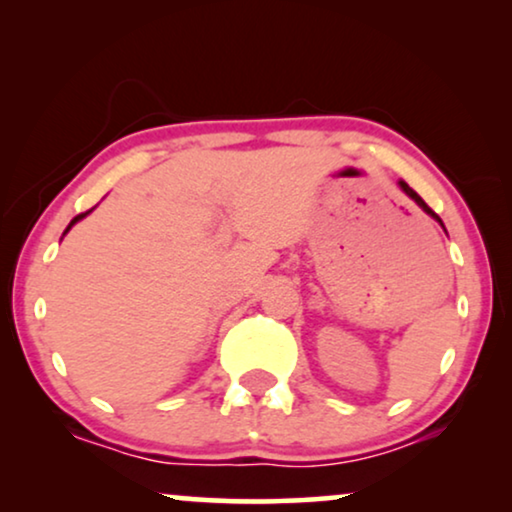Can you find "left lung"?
Here are the masks:
<instances>
[{
	"instance_id": "obj_1",
	"label": "left lung",
	"mask_w": 512,
	"mask_h": 512,
	"mask_svg": "<svg viewBox=\"0 0 512 512\" xmlns=\"http://www.w3.org/2000/svg\"><path fill=\"white\" fill-rule=\"evenodd\" d=\"M398 186H401V191H403L405 195H408V198H412V200H415V202H417V205H419V207H422V209H424V212L431 216V219H436V221L440 223V226H443V221H440V216H438L436 212H433V209H431L429 205H426V202H424L422 198H419V195H417L415 191H412V188H410L408 184H405V181H398ZM443 228H445V226H443Z\"/></svg>"
}]
</instances>
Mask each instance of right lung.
I'll list each match as a JSON object with an SVG mask.
<instances>
[{"label":"right lung","mask_w":512,"mask_h":512,"mask_svg":"<svg viewBox=\"0 0 512 512\" xmlns=\"http://www.w3.org/2000/svg\"><path fill=\"white\" fill-rule=\"evenodd\" d=\"M90 212H93V209H90ZM90 212H86V214H79V216H74V219H72V221H69V226L65 228V233H62V237H65V235L69 233V230H72V226H74V223H79L81 219H86V216H88Z\"/></svg>","instance_id":"right-lung-1"}]
</instances>
